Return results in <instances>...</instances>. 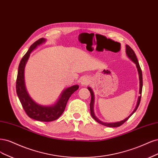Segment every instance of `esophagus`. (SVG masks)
Segmentation results:
<instances>
[{
	"instance_id": "34e87169",
	"label": "esophagus",
	"mask_w": 158,
	"mask_h": 158,
	"mask_svg": "<svg viewBox=\"0 0 158 158\" xmlns=\"http://www.w3.org/2000/svg\"><path fill=\"white\" fill-rule=\"evenodd\" d=\"M81 85L83 86H88L90 83H91V80L89 77H85L81 80Z\"/></svg>"
}]
</instances>
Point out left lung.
Returning <instances> with one entry per match:
<instances>
[{"mask_svg":"<svg viewBox=\"0 0 158 158\" xmlns=\"http://www.w3.org/2000/svg\"><path fill=\"white\" fill-rule=\"evenodd\" d=\"M126 54L128 58L133 61V62L136 64V67L137 68V71H138V73H139V83H140V89H139V94H140V96H139V98H138V101H137V103H136V106L135 107V110H133V112H132L129 116L127 117V118H125V119L120 121H118V122H114V123H105V122H103L100 121V119H98L97 118H96V116L94 114V94L93 93V90H92L90 87H88V90L90 91V94H91V100H90V114L92 115L93 118L94 119H95V121H96L98 122V123L101 124V125H103L104 126L106 127H118L121 126V125H123L126 121H127L129 119V118L130 117L133 115L136 110L138 108V107L140 104V99H141V94H142V70L140 69V65L139 63V61L137 60L136 58V56L135 53V52L133 51V50L132 49L129 45L126 44Z\"/></svg>","mask_w":158,"mask_h":158,"instance_id":"left-lung-1","label":"left lung"}]
</instances>
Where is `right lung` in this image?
I'll list each match as a JSON object with an SVG mask.
<instances>
[{"instance_id": "1", "label": "right lung", "mask_w": 158, "mask_h": 158, "mask_svg": "<svg viewBox=\"0 0 158 158\" xmlns=\"http://www.w3.org/2000/svg\"><path fill=\"white\" fill-rule=\"evenodd\" d=\"M46 41L47 40L45 39L41 38L35 42L20 61L16 80V93L23 108L30 118L40 121L48 122L57 119L63 114L69 98L79 89V85H75L65 89L57 101L50 106L39 104L31 98L25 87L24 79L25 67L30 56V54L37 47Z\"/></svg>"}]
</instances>
